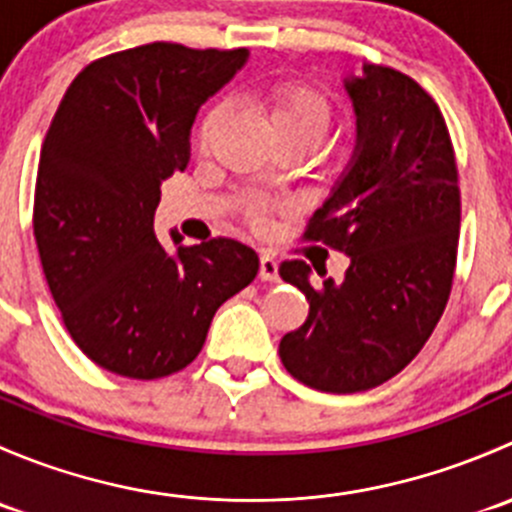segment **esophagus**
<instances>
[{
    "mask_svg": "<svg viewBox=\"0 0 512 512\" xmlns=\"http://www.w3.org/2000/svg\"><path fill=\"white\" fill-rule=\"evenodd\" d=\"M260 280L262 282H277V280H280V265H277L275 257H270V255L260 257Z\"/></svg>",
    "mask_w": 512,
    "mask_h": 512,
    "instance_id": "esophagus-1",
    "label": "esophagus"
}]
</instances>
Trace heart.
<instances>
[{
	"label": "heart",
	"mask_w": 512,
	"mask_h": 512,
	"mask_svg": "<svg viewBox=\"0 0 512 512\" xmlns=\"http://www.w3.org/2000/svg\"><path fill=\"white\" fill-rule=\"evenodd\" d=\"M260 113L265 116L270 131L277 136H307L319 141L322 133L327 131L329 123V101L317 89H309L302 84H277L270 86L265 94L257 98ZM223 118V108H213L203 118L200 126V141H208L210 133ZM260 220V218H255Z\"/></svg>",
	"instance_id": "1"
}]
</instances>
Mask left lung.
I'll return each instance as SVG.
<instances>
[{"label": "left lung", "mask_w": 512, "mask_h": 512, "mask_svg": "<svg viewBox=\"0 0 512 512\" xmlns=\"http://www.w3.org/2000/svg\"><path fill=\"white\" fill-rule=\"evenodd\" d=\"M356 146L307 240L349 257L342 282L304 260L280 277L307 297V322L282 337L294 379L329 394L374 389L399 374L436 329L456 270L461 190L436 101L401 71L364 64L347 76Z\"/></svg>", "instance_id": "obj_1"}]
</instances>
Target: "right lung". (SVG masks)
<instances>
[{
    "label": "right lung",
    "instance_id": "right-lung-1",
    "mask_svg": "<svg viewBox=\"0 0 512 512\" xmlns=\"http://www.w3.org/2000/svg\"><path fill=\"white\" fill-rule=\"evenodd\" d=\"M247 49L168 41L91 61L54 113L34 193V237L76 347L101 369L160 379L203 349L218 307L260 270L230 237L165 250L153 230L160 183L190 160L200 106Z\"/></svg>",
    "mask_w": 512,
    "mask_h": 512
}]
</instances>
